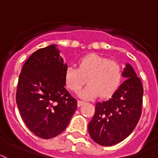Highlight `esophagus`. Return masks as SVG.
<instances>
[{
  "label": "esophagus",
  "instance_id": "esophagus-1",
  "mask_svg": "<svg viewBox=\"0 0 158 158\" xmlns=\"http://www.w3.org/2000/svg\"><path fill=\"white\" fill-rule=\"evenodd\" d=\"M84 101H80V100H78V102H77V105H78V106H81L84 105Z\"/></svg>",
  "mask_w": 158,
  "mask_h": 158
}]
</instances>
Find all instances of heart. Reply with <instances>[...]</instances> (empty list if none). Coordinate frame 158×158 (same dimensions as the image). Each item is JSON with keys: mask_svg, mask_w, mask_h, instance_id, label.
I'll list each match as a JSON object with an SVG mask.
<instances>
[{"mask_svg": "<svg viewBox=\"0 0 158 158\" xmlns=\"http://www.w3.org/2000/svg\"><path fill=\"white\" fill-rule=\"evenodd\" d=\"M87 82L79 96L90 99L99 96L110 98L120 87L122 80V69L115 60H108L99 55L85 56L79 61V68L68 66L64 80L69 91L77 93Z\"/></svg>", "mask_w": 158, "mask_h": 158, "instance_id": "obj_1", "label": "heart"}]
</instances>
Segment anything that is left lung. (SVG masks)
<instances>
[{"instance_id":"1","label":"left lung","mask_w":158,"mask_h":158,"mask_svg":"<svg viewBox=\"0 0 158 158\" xmlns=\"http://www.w3.org/2000/svg\"><path fill=\"white\" fill-rule=\"evenodd\" d=\"M122 76L126 78L106 101L96 103L95 113L89 123L92 139L102 146H112L135 130L142 113L143 89L139 78L130 64Z\"/></svg>"}]
</instances>
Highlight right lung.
Instances as JSON below:
<instances>
[{
  "instance_id": "1",
  "label": "right lung",
  "mask_w": 158,
  "mask_h": 158,
  "mask_svg": "<svg viewBox=\"0 0 158 158\" xmlns=\"http://www.w3.org/2000/svg\"><path fill=\"white\" fill-rule=\"evenodd\" d=\"M67 67L52 44L31 55L19 77L16 103L21 117L44 139L63 132L76 110L77 100L64 88Z\"/></svg>"
}]
</instances>
